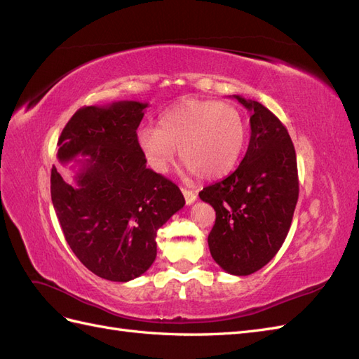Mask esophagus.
I'll use <instances>...</instances> for the list:
<instances>
[{"label": "esophagus", "mask_w": 359, "mask_h": 359, "mask_svg": "<svg viewBox=\"0 0 359 359\" xmlns=\"http://www.w3.org/2000/svg\"><path fill=\"white\" fill-rule=\"evenodd\" d=\"M182 194H184V199H186L187 205H191L198 198L196 193L191 191V190H187V189H182Z\"/></svg>", "instance_id": "obj_1"}]
</instances>
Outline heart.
I'll return each mask as SVG.
<instances>
[{
    "instance_id": "heart-1",
    "label": "heart",
    "mask_w": 359,
    "mask_h": 359,
    "mask_svg": "<svg viewBox=\"0 0 359 359\" xmlns=\"http://www.w3.org/2000/svg\"><path fill=\"white\" fill-rule=\"evenodd\" d=\"M245 123L231 103L190 100L163 112L158 127L137 132V145L148 166L166 173L180 157L201 178L229 173L245 145Z\"/></svg>"
}]
</instances>
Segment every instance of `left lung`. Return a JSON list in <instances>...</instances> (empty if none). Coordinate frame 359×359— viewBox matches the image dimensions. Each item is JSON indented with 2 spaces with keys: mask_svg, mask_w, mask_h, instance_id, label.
<instances>
[{
  "mask_svg": "<svg viewBox=\"0 0 359 359\" xmlns=\"http://www.w3.org/2000/svg\"><path fill=\"white\" fill-rule=\"evenodd\" d=\"M252 112V136L240 166L205 187L199 198L215 211L208 235L212 259L226 273L248 276L283 245L298 202L297 154L286 127L264 104L233 95Z\"/></svg>",
  "mask_w": 359,
  "mask_h": 359,
  "instance_id": "1",
  "label": "left lung"
}]
</instances>
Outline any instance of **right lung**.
Here are the masks:
<instances>
[{
	"instance_id": "obj_1",
	"label": "right lung",
	"mask_w": 359,
	"mask_h": 359,
	"mask_svg": "<svg viewBox=\"0 0 359 359\" xmlns=\"http://www.w3.org/2000/svg\"><path fill=\"white\" fill-rule=\"evenodd\" d=\"M148 103L85 106L64 127L58 160L79 166L74 184L53 166L50 196L67 244L91 273L128 281L153 265L157 231L186 201L147 168L136 130Z\"/></svg>"
}]
</instances>
